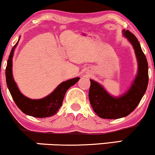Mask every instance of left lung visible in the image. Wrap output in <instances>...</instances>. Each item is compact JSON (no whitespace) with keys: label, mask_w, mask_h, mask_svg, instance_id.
<instances>
[{"label":"left lung","mask_w":155,"mask_h":155,"mask_svg":"<svg viewBox=\"0 0 155 155\" xmlns=\"http://www.w3.org/2000/svg\"><path fill=\"white\" fill-rule=\"evenodd\" d=\"M122 35L134 49L138 63V71L128 90L117 97L108 93L97 81L90 79V103L94 111L102 119L116 120L129 115L140 103L148 86V63L140 43L129 31L123 30Z\"/></svg>","instance_id":"left-lung-1"}]
</instances>
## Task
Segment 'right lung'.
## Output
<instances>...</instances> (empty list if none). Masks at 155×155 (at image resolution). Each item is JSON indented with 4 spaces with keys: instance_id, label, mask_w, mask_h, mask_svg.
<instances>
[{
    "instance_id": "add662e5",
    "label": "right lung",
    "mask_w": 155,
    "mask_h": 155,
    "mask_svg": "<svg viewBox=\"0 0 155 155\" xmlns=\"http://www.w3.org/2000/svg\"><path fill=\"white\" fill-rule=\"evenodd\" d=\"M17 44L18 41L11 51L6 68L7 87L12 96V98L19 109L27 115L38 118H45L53 116L57 114L59 108L61 107L67 90L75 84L80 78H73L63 81L53 90V92L43 98L31 99L26 97L19 91L12 74V58Z\"/></svg>"
}]
</instances>
